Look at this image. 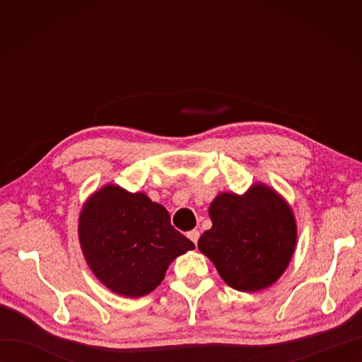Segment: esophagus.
<instances>
[{
    "label": "esophagus",
    "instance_id": "34e87169",
    "mask_svg": "<svg viewBox=\"0 0 362 362\" xmlns=\"http://www.w3.org/2000/svg\"><path fill=\"white\" fill-rule=\"evenodd\" d=\"M199 236H201V233H199V230H191V232H188V238L191 241H193L194 244L199 241Z\"/></svg>",
    "mask_w": 362,
    "mask_h": 362
}]
</instances>
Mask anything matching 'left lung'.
<instances>
[{
	"label": "left lung",
	"mask_w": 362,
	"mask_h": 362,
	"mask_svg": "<svg viewBox=\"0 0 362 362\" xmlns=\"http://www.w3.org/2000/svg\"><path fill=\"white\" fill-rule=\"evenodd\" d=\"M211 228L197 247L230 288L266 289L286 271L297 244V222L281 194L257 182L244 194L219 193L210 204Z\"/></svg>",
	"instance_id": "8db88e82"
}]
</instances>
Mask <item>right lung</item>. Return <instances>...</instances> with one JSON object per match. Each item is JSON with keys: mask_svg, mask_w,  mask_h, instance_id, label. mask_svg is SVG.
Listing matches in <instances>:
<instances>
[{"mask_svg": "<svg viewBox=\"0 0 362 362\" xmlns=\"http://www.w3.org/2000/svg\"><path fill=\"white\" fill-rule=\"evenodd\" d=\"M79 244L91 272L122 297H143L163 281L173 261L194 249L171 226L163 205L113 183L82 205Z\"/></svg>", "mask_w": 362, "mask_h": 362, "instance_id": "add662e5", "label": "right lung"}]
</instances>
